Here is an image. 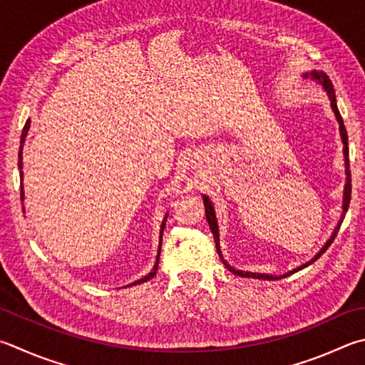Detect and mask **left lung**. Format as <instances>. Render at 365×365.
Wrapping results in <instances>:
<instances>
[{
    "label": "left lung",
    "instance_id": "8db88e82",
    "mask_svg": "<svg viewBox=\"0 0 365 365\" xmlns=\"http://www.w3.org/2000/svg\"><path fill=\"white\" fill-rule=\"evenodd\" d=\"M309 75L313 76L314 79H317V81H319V83L324 86V89L327 91L329 98H330V105H332V110H334V113H335V118H336V121L340 123V135H341V142H343V155H344V160H346V185H344V193H343V214H341V218H340L339 225H336V228L334 230V235H332V237H330V240L327 241L326 246H324V247L321 249L319 254H317V255H316L311 262L302 264L300 268H297V269H294V271H290V273L284 274V276H269V274H260V273H249V271L235 269L233 267H230V264L223 260L222 252H220V241H218V227H217L215 212H214V207H212V202L209 201V197H207V196H204L205 218H207L209 227H210V230H212V235H214L215 247H217L218 255H220L223 264H225V267H227V268L231 271V273H235V274L241 276V277H255V279H268V281H273V279H282V277H287V276H290L292 273H297V271H300V269H303L304 267H308V264H311L313 262H316L317 258H319V257L324 254V252H326V250L329 249L330 244L334 242L335 236H336V233H339V230H340V227H341V222H343V218H344V214H346V210H348V207H349V201H351V170H349V163H348V153H349V151H348V134H346V128H344V124H343V118H341V115H340L339 108H336V101H335L334 86H332V83H330L329 76L326 75V73H322V71H311ZM304 76H308V75H304Z\"/></svg>",
    "mask_w": 365,
    "mask_h": 365
}]
</instances>
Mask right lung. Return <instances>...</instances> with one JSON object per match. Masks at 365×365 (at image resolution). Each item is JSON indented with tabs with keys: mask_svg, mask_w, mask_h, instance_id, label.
<instances>
[{
	"mask_svg": "<svg viewBox=\"0 0 365 365\" xmlns=\"http://www.w3.org/2000/svg\"><path fill=\"white\" fill-rule=\"evenodd\" d=\"M29 129H30V121H26L25 125H24V130H22V137H21V150H19V169H21V200H24V188H22V178H24V172H22V147H24L25 137H26V134H29ZM164 225H165V220L163 222V227H161V241H163ZM160 254H161V244H160V250H158V257H156V263H155L153 271H151V273H148L145 277H142V279L132 282V286H134V284H140V282H145V281H150L151 277H153V276L156 274L158 264H160Z\"/></svg>",
	"mask_w": 365,
	"mask_h": 365,
	"instance_id": "add662e5",
	"label": "right lung"
}]
</instances>
